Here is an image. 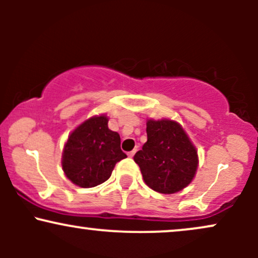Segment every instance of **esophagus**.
<instances>
[{"mask_svg": "<svg viewBox=\"0 0 258 258\" xmlns=\"http://www.w3.org/2000/svg\"><path fill=\"white\" fill-rule=\"evenodd\" d=\"M135 154H136V149L132 150V152H130L127 155H128V158H133V156H135Z\"/></svg>", "mask_w": 258, "mask_h": 258, "instance_id": "34e87169", "label": "esophagus"}]
</instances>
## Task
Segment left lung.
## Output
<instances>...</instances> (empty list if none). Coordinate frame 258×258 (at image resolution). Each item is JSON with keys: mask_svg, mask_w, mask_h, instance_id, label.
<instances>
[{"mask_svg": "<svg viewBox=\"0 0 258 258\" xmlns=\"http://www.w3.org/2000/svg\"><path fill=\"white\" fill-rule=\"evenodd\" d=\"M147 136L133 156L146 184L161 194L178 193L190 184L199 156L182 125L171 119H148Z\"/></svg>", "mask_w": 258, "mask_h": 258, "instance_id": "1", "label": "left lung"}]
</instances>
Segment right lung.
<instances>
[{
  "label": "right lung",
  "mask_w": 258,
  "mask_h": 258,
  "mask_svg": "<svg viewBox=\"0 0 258 258\" xmlns=\"http://www.w3.org/2000/svg\"><path fill=\"white\" fill-rule=\"evenodd\" d=\"M105 114L80 123L64 144L61 167L75 185L92 188L111 176L116 162L127 158L120 148V135L108 127Z\"/></svg>",
  "instance_id": "1"
}]
</instances>
